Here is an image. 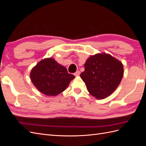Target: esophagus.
Listing matches in <instances>:
<instances>
[{"mask_svg":"<svg viewBox=\"0 0 146 146\" xmlns=\"http://www.w3.org/2000/svg\"><path fill=\"white\" fill-rule=\"evenodd\" d=\"M80 74V72L79 71V70H77V71H76V72L74 73L75 76H78Z\"/></svg>","mask_w":146,"mask_h":146,"instance_id":"obj_1","label":"esophagus"}]
</instances>
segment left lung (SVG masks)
<instances>
[{
    "label": "left lung",
    "mask_w": 146,
    "mask_h": 146,
    "mask_svg": "<svg viewBox=\"0 0 146 146\" xmlns=\"http://www.w3.org/2000/svg\"><path fill=\"white\" fill-rule=\"evenodd\" d=\"M123 75L121 61L109 54H98L87 60L80 77L90 93L97 99H102L116 90Z\"/></svg>",
    "instance_id": "8db88e82"
}]
</instances>
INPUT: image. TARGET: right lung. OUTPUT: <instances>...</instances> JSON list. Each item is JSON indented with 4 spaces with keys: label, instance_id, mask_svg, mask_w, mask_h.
<instances>
[{
    "label": "right lung",
    "instance_id": "1",
    "mask_svg": "<svg viewBox=\"0 0 146 146\" xmlns=\"http://www.w3.org/2000/svg\"><path fill=\"white\" fill-rule=\"evenodd\" d=\"M75 76L53 58L39 62L30 72L33 85L47 96H56L64 91Z\"/></svg>",
    "mask_w": 146,
    "mask_h": 146
}]
</instances>
